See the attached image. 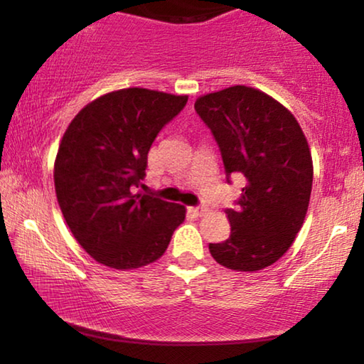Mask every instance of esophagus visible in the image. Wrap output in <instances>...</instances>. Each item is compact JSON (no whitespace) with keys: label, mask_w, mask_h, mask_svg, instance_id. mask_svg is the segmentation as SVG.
<instances>
[{"label":"esophagus","mask_w":364,"mask_h":364,"mask_svg":"<svg viewBox=\"0 0 364 364\" xmlns=\"http://www.w3.org/2000/svg\"><path fill=\"white\" fill-rule=\"evenodd\" d=\"M192 212L196 213L197 217H202V215H205V213L208 212V208H207L205 205H200V207H193V208H192Z\"/></svg>","instance_id":"1"}]
</instances>
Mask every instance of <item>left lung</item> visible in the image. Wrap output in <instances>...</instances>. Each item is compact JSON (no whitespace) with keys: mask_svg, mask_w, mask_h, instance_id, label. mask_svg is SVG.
Masks as SVG:
<instances>
[{"mask_svg":"<svg viewBox=\"0 0 364 364\" xmlns=\"http://www.w3.org/2000/svg\"><path fill=\"white\" fill-rule=\"evenodd\" d=\"M196 111L220 147L227 177H245L230 237L210 243L217 263L257 272L285 255L305 222L313 183L308 141L295 116L268 94L232 86L205 94Z\"/></svg>","mask_w":364,"mask_h":364,"instance_id":"8db88e82","label":"left lung"}]
</instances>
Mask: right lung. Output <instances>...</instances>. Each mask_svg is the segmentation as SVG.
<instances>
[{"label":"right lung","mask_w":364,"mask_h":364,"mask_svg":"<svg viewBox=\"0 0 364 364\" xmlns=\"http://www.w3.org/2000/svg\"><path fill=\"white\" fill-rule=\"evenodd\" d=\"M144 87L104 94L69 124L54 161L59 208L79 245L102 265L134 270L159 260L186 218L181 203L134 193L154 139L187 104Z\"/></svg>","instance_id":"add662e5"}]
</instances>
